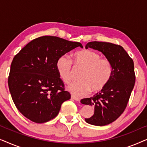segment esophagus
<instances>
[{
	"instance_id": "obj_1",
	"label": "esophagus",
	"mask_w": 147,
	"mask_h": 147,
	"mask_svg": "<svg viewBox=\"0 0 147 147\" xmlns=\"http://www.w3.org/2000/svg\"><path fill=\"white\" fill-rule=\"evenodd\" d=\"M71 99L74 100H76V101H80L79 98L75 97V96H71Z\"/></svg>"
}]
</instances>
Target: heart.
<instances>
[{
	"instance_id": "b5f03b06",
	"label": "heart",
	"mask_w": 147,
	"mask_h": 147,
	"mask_svg": "<svg viewBox=\"0 0 147 147\" xmlns=\"http://www.w3.org/2000/svg\"><path fill=\"white\" fill-rule=\"evenodd\" d=\"M73 61L76 67L84 68L80 76V81L74 82L67 89L76 96L86 95L90 90L97 92L102 90L109 82L112 74V65L109 59L101 58L97 52L84 49L73 55ZM57 73L62 81L69 84L73 78L72 60L62 55L56 63Z\"/></svg>"
}]
</instances>
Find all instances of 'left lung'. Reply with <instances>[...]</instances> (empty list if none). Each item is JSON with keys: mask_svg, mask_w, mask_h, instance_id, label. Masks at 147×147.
Returning a JSON list of instances; mask_svg holds the SVG:
<instances>
[{"mask_svg": "<svg viewBox=\"0 0 147 147\" xmlns=\"http://www.w3.org/2000/svg\"><path fill=\"white\" fill-rule=\"evenodd\" d=\"M85 47L102 52L112 65V76L107 85L93 97L80 101L94 107V115L85 118L87 123L105 126L115 121L127 106L135 83L134 62L124 48L116 44L91 41Z\"/></svg>", "mask_w": 147, "mask_h": 147, "instance_id": "obj_1", "label": "left lung"}]
</instances>
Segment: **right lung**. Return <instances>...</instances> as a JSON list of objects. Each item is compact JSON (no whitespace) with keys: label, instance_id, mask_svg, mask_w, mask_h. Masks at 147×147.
I'll return each mask as SVG.
<instances>
[{"label":"right lung","instance_id":"right-lung-1","mask_svg":"<svg viewBox=\"0 0 147 147\" xmlns=\"http://www.w3.org/2000/svg\"><path fill=\"white\" fill-rule=\"evenodd\" d=\"M83 46L54 36L38 37L27 44L13 58L8 80L16 107L36 123H44L59 114L71 95L64 88L56 68L61 56Z\"/></svg>","mask_w":147,"mask_h":147}]
</instances>
